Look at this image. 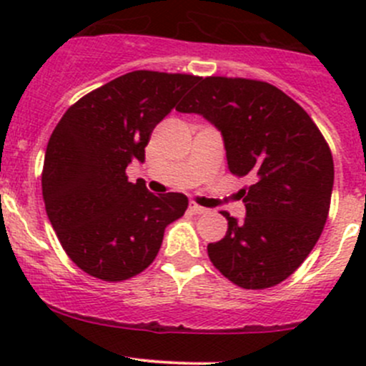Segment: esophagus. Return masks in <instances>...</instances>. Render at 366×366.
I'll use <instances>...</instances> for the list:
<instances>
[{
	"label": "esophagus",
	"mask_w": 366,
	"mask_h": 366,
	"mask_svg": "<svg viewBox=\"0 0 366 366\" xmlns=\"http://www.w3.org/2000/svg\"><path fill=\"white\" fill-rule=\"evenodd\" d=\"M189 209H191V212H193V214H207V212H209V210H207L205 207L197 205V204H191Z\"/></svg>",
	"instance_id": "1"
}]
</instances>
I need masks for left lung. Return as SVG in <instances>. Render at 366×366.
Returning <instances> with one entry per match:
<instances>
[{
    "label": "left lung",
    "mask_w": 366,
    "mask_h": 366,
    "mask_svg": "<svg viewBox=\"0 0 366 366\" xmlns=\"http://www.w3.org/2000/svg\"><path fill=\"white\" fill-rule=\"evenodd\" d=\"M219 129L228 169L253 180L244 221L207 246L214 267L242 289H269L305 262L326 224L333 191L331 150L310 114L264 81L210 76L177 108Z\"/></svg>",
    "instance_id": "left-lung-1"
}]
</instances>
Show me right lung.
<instances>
[{"label": "right lung", "instance_id": "obj_1", "mask_svg": "<svg viewBox=\"0 0 366 366\" xmlns=\"http://www.w3.org/2000/svg\"><path fill=\"white\" fill-rule=\"evenodd\" d=\"M191 74L134 70L81 97L47 143L42 169L46 212L70 260L104 282L145 271L164 228L187 197L149 193L129 182V162L145 161L154 127L198 83Z\"/></svg>", "mask_w": 366, "mask_h": 366}]
</instances>
